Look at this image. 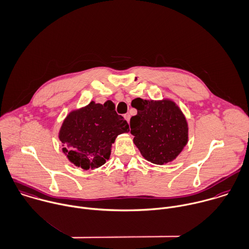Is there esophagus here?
Here are the masks:
<instances>
[{
    "mask_svg": "<svg viewBox=\"0 0 249 249\" xmlns=\"http://www.w3.org/2000/svg\"><path fill=\"white\" fill-rule=\"evenodd\" d=\"M124 119L127 121V123L129 124V120H130V115L129 114H124Z\"/></svg>",
    "mask_w": 249,
    "mask_h": 249,
    "instance_id": "1",
    "label": "esophagus"
}]
</instances>
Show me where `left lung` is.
Listing matches in <instances>:
<instances>
[{"mask_svg":"<svg viewBox=\"0 0 249 249\" xmlns=\"http://www.w3.org/2000/svg\"><path fill=\"white\" fill-rule=\"evenodd\" d=\"M137 115L130 119L133 142L145 160L158 165L173 161L188 141V125L178 106L170 99L133 101Z\"/></svg>","mask_w":249,"mask_h":249,"instance_id":"left-lung-1","label":"left lung"}]
</instances>
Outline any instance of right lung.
Segmentation results:
<instances>
[{
    "label": "right lung",
    "mask_w": 249,
    "mask_h": 249,
    "mask_svg": "<svg viewBox=\"0 0 249 249\" xmlns=\"http://www.w3.org/2000/svg\"><path fill=\"white\" fill-rule=\"evenodd\" d=\"M128 131V124L117 114L112 101L104 104L90 101L67 116L59 139L69 160L89 170L103 165L110 158L117 136Z\"/></svg>",
    "instance_id": "obj_1"
}]
</instances>
